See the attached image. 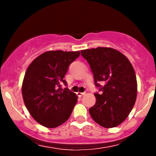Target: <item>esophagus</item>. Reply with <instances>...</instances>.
<instances>
[{"mask_svg": "<svg viewBox=\"0 0 156 156\" xmlns=\"http://www.w3.org/2000/svg\"><path fill=\"white\" fill-rule=\"evenodd\" d=\"M84 94H85V93H81V92H78V93H77V95H78L79 97H82V96L84 95Z\"/></svg>", "mask_w": 156, "mask_h": 156, "instance_id": "esophagus-1", "label": "esophagus"}]
</instances>
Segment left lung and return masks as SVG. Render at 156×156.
<instances>
[{
	"mask_svg": "<svg viewBox=\"0 0 156 156\" xmlns=\"http://www.w3.org/2000/svg\"><path fill=\"white\" fill-rule=\"evenodd\" d=\"M94 74V84L100 93L89 108L92 119L100 126L115 127L122 124L133 108L137 94L134 69L121 52L110 48L81 50Z\"/></svg>",
	"mask_w": 156,
	"mask_h": 156,
	"instance_id": "left-lung-1",
	"label": "left lung"
}]
</instances>
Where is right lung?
<instances>
[{
    "instance_id": "add662e5",
    "label": "right lung",
    "mask_w": 156,
    "mask_h": 156,
    "mask_svg": "<svg viewBox=\"0 0 156 156\" xmlns=\"http://www.w3.org/2000/svg\"><path fill=\"white\" fill-rule=\"evenodd\" d=\"M79 51L51 50L34 59L25 74L23 100L33 119L43 126L54 128L66 122L78 100L75 93L62 84L71 63Z\"/></svg>"
}]
</instances>
